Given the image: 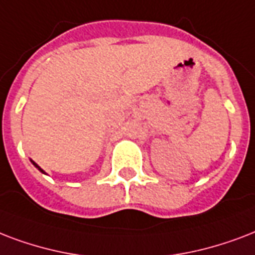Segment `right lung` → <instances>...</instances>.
<instances>
[{
  "mask_svg": "<svg viewBox=\"0 0 255 255\" xmlns=\"http://www.w3.org/2000/svg\"><path fill=\"white\" fill-rule=\"evenodd\" d=\"M31 163H33V165H34V166H35V167H37V169H38V170H39V171H42V173H45V171H43V170H42V169H41V167H39V166H38V165H37V163H35V162H34V161H31Z\"/></svg>",
  "mask_w": 255,
  "mask_h": 255,
  "instance_id": "obj_1",
  "label": "right lung"
}]
</instances>
